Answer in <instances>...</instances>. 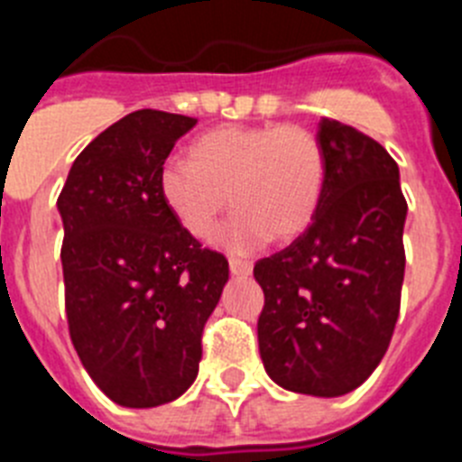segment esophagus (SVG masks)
Here are the masks:
<instances>
[{"label": "esophagus", "mask_w": 462, "mask_h": 462, "mask_svg": "<svg viewBox=\"0 0 462 462\" xmlns=\"http://www.w3.org/2000/svg\"><path fill=\"white\" fill-rule=\"evenodd\" d=\"M228 268H231V273H234V275H238V277L252 275V263H250V261L228 259Z\"/></svg>", "instance_id": "obj_1"}]
</instances>
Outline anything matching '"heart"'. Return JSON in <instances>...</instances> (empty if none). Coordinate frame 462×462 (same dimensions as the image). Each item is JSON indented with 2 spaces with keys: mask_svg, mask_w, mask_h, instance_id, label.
<instances>
[{
  "mask_svg": "<svg viewBox=\"0 0 462 462\" xmlns=\"http://www.w3.org/2000/svg\"><path fill=\"white\" fill-rule=\"evenodd\" d=\"M159 173L162 199L187 234L210 238L228 196L236 215L219 243L252 252L268 240L289 243L308 231L324 191L319 138L298 125L217 126Z\"/></svg>",
  "mask_w": 462,
  "mask_h": 462,
  "instance_id": "b5f03b06",
  "label": "heart"
}]
</instances>
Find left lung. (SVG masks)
I'll return each instance as SVG.
<instances>
[{
  "label": "left lung",
  "mask_w": 462,
  "mask_h": 462,
  "mask_svg": "<svg viewBox=\"0 0 462 462\" xmlns=\"http://www.w3.org/2000/svg\"><path fill=\"white\" fill-rule=\"evenodd\" d=\"M324 191L308 231L256 261L259 352L293 393L336 398L361 386L389 349L405 277L407 201L398 164L374 138L319 122Z\"/></svg>",
  "instance_id": "obj_1"
}]
</instances>
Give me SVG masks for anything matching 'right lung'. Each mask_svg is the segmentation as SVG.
<instances>
[{
    "mask_svg": "<svg viewBox=\"0 0 462 462\" xmlns=\"http://www.w3.org/2000/svg\"><path fill=\"white\" fill-rule=\"evenodd\" d=\"M194 117L143 108L76 157L62 215L69 336L94 383L122 407L180 398L199 374L201 336L228 261L189 236L159 173Z\"/></svg>",
    "mask_w": 462,
    "mask_h": 462,
    "instance_id": "obj_1",
    "label": "right lung"
}]
</instances>
